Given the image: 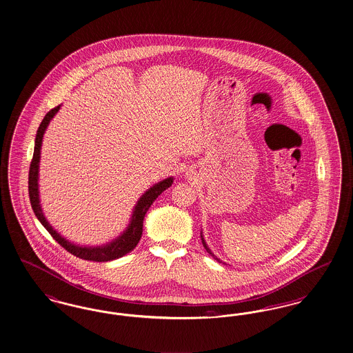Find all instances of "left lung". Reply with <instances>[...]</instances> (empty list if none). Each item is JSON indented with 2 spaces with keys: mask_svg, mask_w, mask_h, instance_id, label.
<instances>
[{
  "mask_svg": "<svg viewBox=\"0 0 353 353\" xmlns=\"http://www.w3.org/2000/svg\"><path fill=\"white\" fill-rule=\"evenodd\" d=\"M201 243H203V246H204V249H205V250H207V252H208V253H210V254H211V256H212V257H214V259H215V260H217V261H219V262H220V260H219V259H217V257H216L215 254H214V253H212V252H211V249H210V248H208V246H207V244H205V241H204V239H203V236H201Z\"/></svg>",
  "mask_w": 353,
  "mask_h": 353,
  "instance_id": "left-lung-1",
  "label": "left lung"
}]
</instances>
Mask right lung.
I'll return each instance as SVG.
<instances>
[{"label":"right lung","mask_w":353,"mask_h":353,"mask_svg":"<svg viewBox=\"0 0 353 353\" xmlns=\"http://www.w3.org/2000/svg\"><path fill=\"white\" fill-rule=\"evenodd\" d=\"M59 108H61V105L51 109L45 116L43 121L41 123L38 130H37L34 154H32L30 171H29V196H30L31 208H32L35 216L38 217V220L42 223V225L54 237V240L58 241V244H61L71 254L77 256L81 260L96 261V262H107V261L120 259L125 254H128L129 252H132L137 246L138 241L141 240V236H142L143 219H145L148 210L153 204L154 200L157 199L166 188H169L174 179H172V176H170V178L159 182V183L154 184L153 187H150L138 199L137 204L133 210L130 224L128 225L126 230H123V234L119 236L117 239H114L112 243L101 246H80L70 243L68 240L61 237V234L54 230L50 225V223L47 221L46 217L42 212V207L39 204V188H38V172H39V158H41L42 139H43V134L46 132L48 123L52 120V117L58 113Z\"/></svg>","instance_id":"add662e5"}]
</instances>
